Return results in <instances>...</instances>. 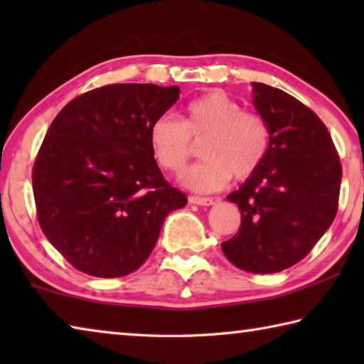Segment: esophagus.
Returning <instances> with one entry per match:
<instances>
[{"label": "esophagus", "mask_w": 364, "mask_h": 364, "mask_svg": "<svg viewBox=\"0 0 364 364\" xmlns=\"http://www.w3.org/2000/svg\"><path fill=\"white\" fill-rule=\"evenodd\" d=\"M189 202L191 204H196V205H205V207H210L215 204V199L213 197H199V196H191L189 197Z\"/></svg>", "instance_id": "34e87169"}]
</instances>
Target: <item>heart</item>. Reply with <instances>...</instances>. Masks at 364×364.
Segmentation results:
<instances>
[{"instance_id": "1", "label": "heart", "mask_w": 364, "mask_h": 364, "mask_svg": "<svg viewBox=\"0 0 364 364\" xmlns=\"http://www.w3.org/2000/svg\"><path fill=\"white\" fill-rule=\"evenodd\" d=\"M204 141L205 160L184 173L188 188L212 193L232 176L244 181L260 168L269 147V128L262 115L244 110L221 90L207 91L189 101L183 120L160 115L151 123L149 144L160 167L181 173L194 154V143Z\"/></svg>"}]
</instances>
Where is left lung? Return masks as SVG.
<instances>
[{
	"instance_id": "obj_1",
	"label": "left lung",
	"mask_w": 364,
	"mask_h": 364,
	"mask_svg": "<svg viewBox=\"0 0 364 364\" xmlns=\"http://www.w3.org/2000/svg\"><path fill=\"white\" fill-rule=\"evenodd\" d=\"M254 107L268 123L269 147L254 175L226 197L241 226L221 244L234 267L278 273L308 255L337 213L342 165L319 117L294 96L263 83Z\"/></svg>"
}]
</instances>
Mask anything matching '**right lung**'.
<instances>
[{"label": "right lung", "mask_w": 364, "mask_h": 364, "mask_svg": "<svg viewBox=\"0 0 364 364\" xmlns=\"http://www.w3.org/2000/svg\"><path fill=\"white\" fill-rule=\"evenodd\" d=\"M178 97V86L107 85L53 120L33 165V196L43 232L72 267L96 278L133 273L167 215L188 204L149 144L151 123Z\"/></svg>", "instance_id": "right-lung-1"}]
</instances>
